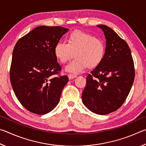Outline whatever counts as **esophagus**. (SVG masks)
<instances>
[{
    "instance_id": "esophagus-1",
    "label": "esophagus",
    "mask_w": 146,
    "mask_h": 146,
    "mask_svg": "<svg viewBox=\"0 0 146 146\" xmlns=\"http://www.w3.org/2000/svg\"><path fill=\"white\" fill-rule=\"evenodd\" d=\"M68 78L70 79V80H71V79H73V78H76L77 76L75 75H73V74H68Z\"/></svg>"
}]
</instances>
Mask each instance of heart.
Masks as SVG:
<instances>
[{
    "mask_svg": "<svg viewBox=\"0 0 146 146\" xmlns=\"http://www.w3.org/2000/svg\"><path fill=\"white\" fill-rule=\"evenodd\" d=\"M67 42L59 41L55 44L54 53L61 63H66L75 55V58L65 68L66 71L79 73L88 67L98 66L104 57L106 47L103 40L92 34L76 30L68 35Z\"/></svg>",
    "mask_w": 146,
    "mask_h": 146,
    "instance_id": "1",
    "label": "heart"
}]
</instances>
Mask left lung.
Masks as SVG:
<instances>
[{"mask_svg": "<svg viewBox=\"0 0 146 146\" xmlns=\"http://www.w3.org/2000/svg\"><path fill=\"white\" fill-rule=\"evenodd\" d=\"M106 39L104 57L88 74L82 102L91 111L106 115L117 110L129 95L134 82L135 68L129 47L115 31L98 25Z\"/></svg>", "mask_w": 146, "mask_h": 146, "instance_id": "left-lung-1", "label": "left lung"}]
</instances>
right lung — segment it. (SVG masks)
Masks as SVG:
<instances>
[{"label": "right lung", "instance_id": "obj_1", "mask_svg": "<svg viewBox=\"0 0 146 146\" xmlns=\"http://www.w3.org/2000/svg\"><path fill=\"white\" fill-rule=\"evenodd\" d=\"M68 31L61 26H38L15 46L9 72L11 86L17 99L31 113L46 114L60 101L68 78L53 77L61 70L54 48Z\"/></svg>", "mask_w": 146, "mask_h": 146}]
</instances>
